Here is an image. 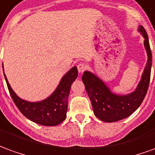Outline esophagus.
Here are the masks:
<instances>
[{
    "label": "esophagus",
    "instance_id": "esophagus-1",
    "mask_svg": "<svg viewBox=\"0 0 155 155\" xmlns=\"http://www.w3.org/2000/svg\"><path fill=\"white\" fill-rule=\"evenodd\" d=\"M77 69L78 71H79V73H83L86 69H87V66H86V64H84V63H81V64H79L77 65Z\"/></svg>",
    "mask_w": 155,
    "mask_h": 155
}]
</instances>
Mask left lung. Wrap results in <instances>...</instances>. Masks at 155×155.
<instances>
[{
	"instance_id": "8db88e82",
	"label": "left lung",
	"mask_w": 155,
	"mask_h": 155,
	"mask_svg": "<svg viewBox=\"0 0 155 155\" xmlns=\"http://www.w3.org/2000/svg\"><path fill=\"white\" fill-rule=\"evenodd\" d=\"M139 27V31L144 38L143 44L148 54V61L141 81L135 91L125 95L115 94L100 78L90 71H84L82 75V81L91 99L94 115L102 121L111 123L130 116L140 107L147 94L150 81L152 53L145 29L142 25Z\"/></svg>"
}]
</instances>
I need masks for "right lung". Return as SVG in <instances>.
<instances>
[{"mask_svg":"<svg viewBox=\"0 0 155 155\" xmlns=\"http://www.w3.org/2000/svg\"><path fill=\"white\" fill-rule=\"evenodd\" d=\"M4 75L12 100L27 119L45 126H55L65 120L71 86L78 76L76 66L64 74L51 96L39 102H29L19 98L11 87L5 74Z\"/></svg>","mask_w":155,"mask_h":155,"instance_id":"1","label":"right lung"}]
</instances>
